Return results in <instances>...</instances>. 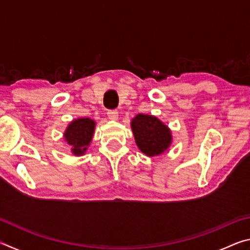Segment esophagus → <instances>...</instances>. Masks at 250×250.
<instances>
[{
  "label": "esophagus",
  "mask_w": 250,
  "mask_h": 250,
  "mask_svg": "<svg viewBox=\"0 0 250 250\" xmlns=\"http://www.w3.org/2000/svg\"><path fill=\"white\" fill-rule=\"evenodd\" d=\"M107 115L109 117V119H111V120H117L118 116H119V115H118L117 110H108Z\"/></svg>",
  "instance_id": "obj_1"
}]
</instances>
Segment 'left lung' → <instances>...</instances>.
<instances>
[{
  "label": "left lung",
  "mask_w": 250,
  "mask_h": 250,
  "mask_svg": "<svg viewBox=\"0 0 250 250\" xmlns=\"http://www.w3.org/2000/svg\"><path fill=\"white\" fill-rule=\"evenodd\" d=\"M131 128L139 149L147 156L163 153L171 145V131L153 116L141 113L135 116L131 122Z\"/></svg>",
  "instance_id": "8db88e82"
}]
</instances>
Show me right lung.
<instances>
[{
	"label": "right lung",
	"mask_w": 250,
	"mask_h": 250,
	"mask_svg": "<svg viewBox=\"0 0 250 250\" xmlns=\"http://www.w3.org/2000/svg\"><path fill=\"white\" fill-rule=\"evenodd\" d=\"M95 125V121L89 118H80L74 120L66 129L65 140L75 155H82L87 150L94 134Z\"/></svg>",
	"instance_id": "1"
}]
</instances>
